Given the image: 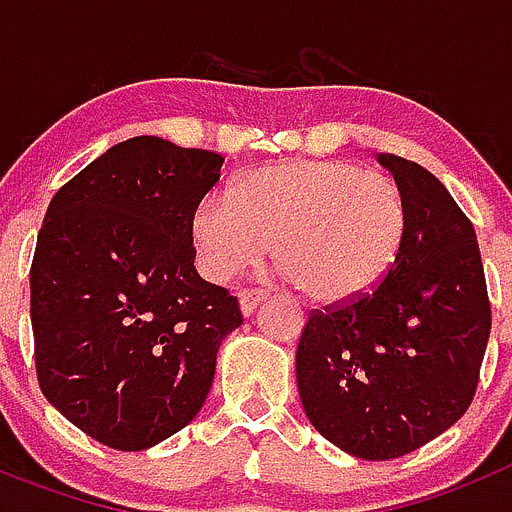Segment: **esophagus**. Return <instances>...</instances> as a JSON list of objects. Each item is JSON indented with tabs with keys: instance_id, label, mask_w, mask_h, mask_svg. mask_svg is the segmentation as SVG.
Instances as JSON below:
<instances>
[{
	"instance_id": "34e87169",
	"label": "esophagus",
	"mask_w": 512,
	"mask_h": 512,
	"mask_svg": "<svg viewBox=\"0 0 512 512\" xmlns=\"http://www.w3.org/2000/svg\"><path fill=\"white\" fill-rule=\"evenodd\" d=\"M262 299H265V293L262 291H239V309H242L244 317H250L252 311L260 306Z\"/></svg>"
}]
</instances>
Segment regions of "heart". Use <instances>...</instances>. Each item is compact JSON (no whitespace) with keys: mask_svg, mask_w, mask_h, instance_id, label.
Masks as SVG:
<instances>
[{"mask_svg":"<svg viewBox=\"0 0 512 512\" xmlns=\"http://www.w3.org/2000/svg\"><path fill=\"white\" fill-rule=\"evenodd\" d=\"M407 226L402 190L389 175L348 159H288L239 177L193 211L190 237L203 275L231 281L275 244L304 296L358 299L389 273Z\"/></svg>","mask_w":512,"mask_h":512,"instance_id":"obj_1","label":"heart"}]
</instances>
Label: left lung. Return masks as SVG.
Here are the masks:
<instances>
[{
  "label": "left lung",
  "mask_w": 512,
  "mask_h": 512,
  "mask_svg": "<svg viewBox=\"0 0 512 512\" xmlns=\"http://www.w3.org/2000/svg\"><path fill=\"white\" fill-rule=\"evenodd\" d=\"M379 162L407 211L397 260L358 299L311 311L296 350L309 422L366 461L417 451L469 410L492 327L471 221L425 167Z\"/></svg>",
  "instance_id": "8db88e82"
}]
</instances>
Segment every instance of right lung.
<instances>
[{
    "label": "right lung",
    "instance_id": "right-lung-1",
    "mask_svg": "<svg viewBox=\"0 0 512 512\" xmlns=\"http://www.w3.org/2000/svg\"><path fill=\"white\" fill-rule=\"evenodd\" d=\"M224 157L157 136L71 177L30 268L35 371L48 402L115 451H144L201 412L237 296L195 270L190 221Z\"/></svg>",
    "mask_w": 512,
    "mask_h": 512
}]
</instances>
